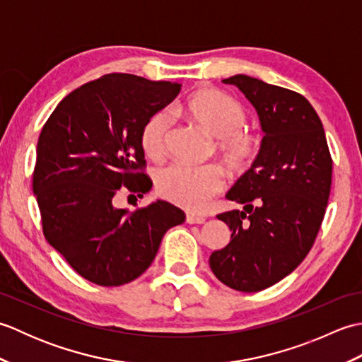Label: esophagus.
<instances>
[{
	"label": "esophagus",
	"instance_id": "obj_1",
	"mask_svg": "<svg viewBox=\"0 0 362 362\" xmlns=\"http://www.w3.org/2000/svg\"><path fill=\"white\" fill-rule=\"evenodd\" d=\"M187 222H188V224H204L205 218L204 216H199V214L188 213L187 214Z\"/></svg>",
	"mask_w": 362,
	"mask_h": 362
}]
</instances>
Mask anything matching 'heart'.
Masks as SVG:
<instances>
[{
  "mask_svg": "<svg viewBox=\"0 0 362 362\" xmlns=\"http://www.w3.org/2000/svg\"><path fill=\"white\" fill-rule=\"evenodd\" d=\"M183 113L204 132L216 138L214 151L228 173L243 174L255 163L261 151V138L244 129V107L224 91L202 88L183 104ZM171 117L157 112L146 119L140 132L143 152L151 160H161L166 153ZM158 194L174 205L189 211H201L210 197L224 187V177L214 165L188 166L173 163L156 175Z\"/></svg>",
  "mask_w": 362,
  "mask_h": 362,
  "instance_id": "obj_1",
  "label": "heart"
}]
</instances>
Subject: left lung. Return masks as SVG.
I'll list each match as a JSON object with an SVG mask.
<instances>
[{
    "label": "left lung",
    "mask_w": 362,
    "mask_h": 362,
    "mask_svg": "<svg viewBox=\"0 0 362 362\" xmlns=\"http://www.w3.org/2000/svg\"><path fill=\"white\" fill-rule=\"evenodd\" d=\"M222 82L247 98L264 136L255 163L227 193L228 201L244 206L218 214L232 235L209 263L228 288L257 292L308 255L328 204L333 161L308 99L245 74Z\"/></svg>",
    "instance_id": "8db88e82"
}]
</instances>
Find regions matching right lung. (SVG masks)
<instances>
[{
  "instance_id": "add662e5",
  "label": "right lung",
  "mask_w": 362,
  "mask_h": 362,
  "mask_svg": "<svg viewBox=\"0 0 362 362\" xmlns=\"http://www.w3.org/2000/svg\"><path fill=\"white\" fill-rule=\"evenodd\" d=\"M177 82L112 73L76 88L38 136L33 189L43 233L76 272L99 286L138 279L163 235L185 221L166 201L129 213L113 199L121 187L148 193L141 127L179 95Z\"/></svg>"
}]
</instances>
